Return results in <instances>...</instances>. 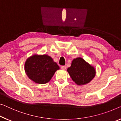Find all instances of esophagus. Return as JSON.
<instances>
[{"label":"esophagus","mask_w":121,"mask_h":121,"mask_svg":"<svg viewBox=\"0 0 121 121\" xmlns=\"http://www.w3.org/2000/svg\"><path fill=\"white\" fill-rule=\"evenodd\" d=\"M61 69L62 70H65L66 69V66H62L60 67Z\"/></svg>","instance_id":"34e87169"}]
</instances>
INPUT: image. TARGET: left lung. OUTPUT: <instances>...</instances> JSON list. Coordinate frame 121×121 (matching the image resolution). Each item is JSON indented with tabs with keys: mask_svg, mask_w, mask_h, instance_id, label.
<instances>
[{
	"mask_svg": "<svg viewBox=\"0 0 121 121\" xmlns=\"http://www.w3.org/2000/svg\"><path fill=\"white\" fill-rule=\"evenodd\" d=\"M67 71L72 81L78 85H83L90 83L96 73L94 66L81 57L73 59Z\"/></svg>",
	"mask_w": 121,
	"mask_h": 121,
	"instance_id": "left-lung-1",
	"label": "left lung"
}]
</instances>
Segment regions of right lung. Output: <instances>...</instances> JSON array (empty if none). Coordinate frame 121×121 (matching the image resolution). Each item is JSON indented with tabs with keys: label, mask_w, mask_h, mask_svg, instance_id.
I'll list each match as a JSON object with an SVG mask.
<instances>
[{
	"label": "right lung",
	"mask_w": 121,
	"mask_h": 121,
	"mask_svg": "<svg viewBox=\"0 0 121 121\" xmlns=\"http://www.w3.org/2000/svg\"><path fill=\"white\" fill-rule=\"evenodd\" d=\"M59 66L48 55L35 54L27 58L24 64L25 73L37 84L49 82Z\"/></svg>",
	"instance_id": "1"
}]
</instances>
